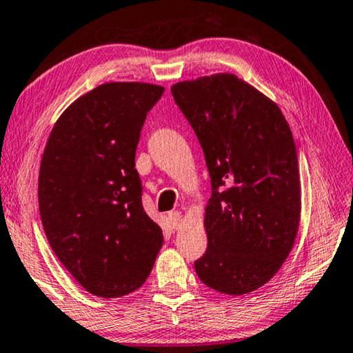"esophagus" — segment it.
<instances>
[{
	"mask_svg": "<svg viewBox=\"0 0 353 353\" xmlns=\"http://www.w3.org/2000/svg\"><path fill=\"white\" fill-rule=\"evenodd\" d=\"M168 218H170V223H171L172 229H177L179 226H181V223H182V214H181V212H171V214L168 215Z\"/></svg>",
	"mask_w": 353,
	"mask_h": 353,
	"instance_id": "obj_1",
	"label": "esophagus"
}]
</instances>
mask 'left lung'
Wrapping results in <instances>:
<instances>
[{
  "label": "left lung",
  "instance_id": "8db88e82",
  "mask_svg": "<svg viewBox=\"0 0 353 353\" xmlns=\"http://www.w3.org/2000/svg\"><path fill=\"white\" fill-rule=\"evenodd\" d=\"M204 150L212 182L205 254L194 270L205 286L243 295L276 275L297 239L301 190L297 149L279 106L234 74L171 88Z\"/></svg>",
  "mask_w": 353,
  "mask_h": 353
}]
</instances>
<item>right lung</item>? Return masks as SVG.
I'll return each instance as SVG.
<instances>
[{
	"label": "right lung",
	"instance_id": "obj_1",
	"mask_svg": "<svg viewBox=\"0 0 353 353\" xmlns=\"http://www.w3.org/2000/svg\"><path fill=\"white\" fill-rule=\"evenodd\" d=\"M163 92L150 83H103L67 106L43 150V231L61 264L97 297L141 288L163 245L135 170L139 132Z\"/></svg>",
	"mask_w": 353,
	"mask_h": 353
}]
</instances>
